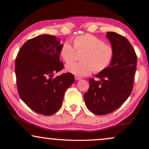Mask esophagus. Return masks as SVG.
Here are the masks:
<instances>
[{
    "mask_svg": "<svg viewBox=\"0 0 149 149\" xmlns=\"http://www.w3.org/2000/svg\"><path fill=\"white\" fill-rule=\"evenodd\" d=\"M75 79H76V80H80V79H81L82 78L79 77V76H75Z\"/></svg>",
    "mask_w": 149,
    "mask_h": 149,
    "instance_id": "obj_1",
    "label": "esophagus"
}]
</instances>
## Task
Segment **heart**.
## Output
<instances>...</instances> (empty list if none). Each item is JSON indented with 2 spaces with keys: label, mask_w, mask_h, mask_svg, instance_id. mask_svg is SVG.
I'll list each match as a JSON object with an SVG mask.
<instances>
[{
  "label": "heart",
  "mask_w": 149,
  "mask_h": 149,
  "mask_svg": "<svg viewBox=\"0 0 149 149\" xmlns=\"http://www.w3.org/2000/svg\"><path fill=\"white\" fill-rule=\"evenodd\" d=\"M74 47L68 41L62 45L60 54L64 61L70 63L74 60L75 50L82 51L79 62L65 65V70L76 76H87L93 71L99 73L109 66L114 56V50L110 45L105 44L102 39L91 34L77 36L73 40Z\"/></svg>",
  "instance_id": "heart-1"
}]
</instances>
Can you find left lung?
<instances>
[{"label":"left lung","mask_w":149,"mask_h":149,"mask_svg":"<svg viewBox=\"0 0 149 149\" xmlns=\"http://www.w3.org/2000/svg\"><path fill=\"white\" fill-rule=\"evenodd\" d=\"M106 37L114 50L112 61L96 75L99 81L91 78L89 89L84 95L88 109L97 115L114 112L127 99L137 65V55L125 37L114 32H107Z\"/></svg>","instance_id":"1"}]
</instances>
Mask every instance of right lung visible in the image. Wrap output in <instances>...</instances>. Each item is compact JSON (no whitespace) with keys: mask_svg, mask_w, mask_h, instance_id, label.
Masks as SVG:
<instances>
[{"mask_svg":"<svg viewBox=\"0 0 149 149\" xmlns=\"http://www.w3.org/2000/svg\"><path fill=\"white\" fill-rule=\"evenodd\" d=\"M62 45L54 35H39L22 45L15 62L20 98L32 110L45 116L60 109L65 91L74 82V75L69 72L53 77L64 67L60 62Z\"/></svg>","mask_w":149,"mask_h":149,"instance_id":"1","label":"right lung"}]
</instances>
